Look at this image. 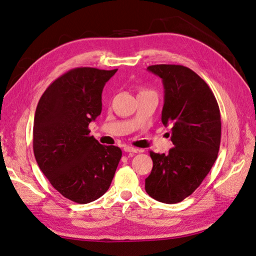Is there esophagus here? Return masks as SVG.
<instances>
[{"label":"esophagus","instance_id":"esophagus-1","mask_svg":"<svg viewBox=\"0 0 256 256\" xmlns=\"http://www.w3.org/2000/svg\"><path fill=\"white\" fill-rule=\"evenodd\" d=\"M124 152H126V153H138V150L132 148V146H124Z\"/></svg>","mask_w":256,"mask_h":256}]
</instances>
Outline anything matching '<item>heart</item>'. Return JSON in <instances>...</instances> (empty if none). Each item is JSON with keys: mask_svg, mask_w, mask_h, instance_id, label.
Listing matches in <instances>:
<instances>
[{"mask_svg": "<svg viewBox=\"0 0 256 256\" xmlns=\"http://www.w3.org/2000/svg\"><path fill=\"white\" fill-rule=\"evenodd\" d=\"M143 91H145V90H143Z\"/></svg>", "mask_w": 256, "mask_h": 256, "instance_id": "obj_1", "label": "heart"}]
</instances>
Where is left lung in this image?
I'll return each mask as SVG.
<instances>
[{
  "label": "left lung",
  "instance_id": "8db88e82",
  "mask_svg": "<svg viewBox=\"0 0 256 256\" xmlns=\"http://www.w3.org/2000/svg\"><path fill=\"white\" fill-rule=\"evenodd\" d=\"M148 70L164 84L162 122L170 126L174 148L150 152L153 170L145 190L164 204H177L197 189L218 157L221 116L214 92L204 79L180 64H153Z\"/></svg>",
  "mask_w": 256,
  "mask_h": 256
}]
</instances>
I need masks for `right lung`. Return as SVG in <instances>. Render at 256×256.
<instances>
[{
	"instance_id": "add662e5",
	"label": "right lung",
	"mask_w": 256,
	"mask_h": 256,
	"mask_svg": "<svg viewBox=\"0 0 256 256\" xmlns=\"http://www.w3.org/2000/svg\"><path fill=\"white\" fill-rule=\"evenodd\" d=\"M118 72L81 67L57 78L40 96L32 150L38 166L64 198L84 204L110 187L122 150L90 135V122L100 116L104 84Z\"/></svg>"
}]
</instances>
